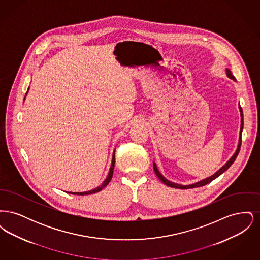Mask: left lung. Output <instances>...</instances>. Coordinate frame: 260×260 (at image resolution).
Here are the masks:
<instances>
[{"instance_id": "obj_1", "label": "left lung", "mask_w": 260, "mask_h": 260, "mask_svg": "<svg viewBox=\"0 0 260 260\" xmlns=\"http://www.w3.org/2000/svg\"><path fill=\"white\" fill-rule=\"evenodd\" d=\"M226 76L228 77V78H230L231 80H233L234 82H237L236 81L235 77L232 75L231 73V71H230V69H226ZM239 110H240V115H241V127H240V136H239V142H238V146H237V149H236L235 153L233 154V156L228 160V161L225 162V165H223L222 167L216 172L215 173H213L212 175H210L209 177H207V178H204V179H202V180H200V181H197V182H195V183H191V184H187V185H182V184H179V183H175V182H173V181H170L169 179H167L161 173H160V171L158 170V167H157V165H156V162L155 161H153V167H154V171H155V173H156V175L159 177V179L161 180V182L164 183V184H166L167 186H170V187H173V188H177V189H190V188H196V187H201V186L206 185V184H208V183H210V181H212L213 179H215V178H217L220 174H222L225 171H227L228 169H229V167L234 162V161L236 160V158H237V156H238V154H239V152H240V148H241V143H242V132H243V127H244V115H243V111H242V108H241V106H240V104H239Z\"/></svg>"}]
</instances>
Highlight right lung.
<instances>
[{
  "label": "right lung",
  "instance_id": "obj_1",
  "mask_svg": "<svg viewBox=\"0 0 260 260\" xmlns=\"http://www.w3.org/2000/svg\"><path fill=\"white\" fill-rule=\"evenodd\" d=\"M28 91H29V87H28V89H27L26 95H27ZM26 95H25V98H26ZM114 167H115V149H114V151H113V155H112L111 167H110L109 173H108L107 177L104 179V181L101 183V185H99V187H96V188H94V189H92V190H90V191H85V192H67V193H69V194H72V195H79V196H84V195H90V194H94V193H98V192H99L100 190H102L104 187H106V186L108 185V183L110 182V180L112 179V176H113Z\"/></svg>",
  "mask_w": 260,
  "mask_h": 260
}]
</instances>
